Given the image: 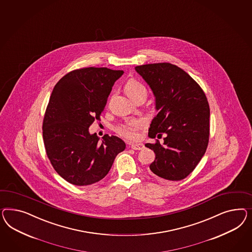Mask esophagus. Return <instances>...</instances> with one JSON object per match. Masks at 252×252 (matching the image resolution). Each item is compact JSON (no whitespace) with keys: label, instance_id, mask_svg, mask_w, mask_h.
Instances as JSON below:
<instances>
[{"label":"esophagus","instance_id":"34e87169","mask_svg":"<svg viewBox=\"0 0 252 252\" xmlns=\"http://www.w3.org/2000/svg\"><path fill=\"white\" fill-rule=\"evenodd\" d=\"M144 145L143 144H130V148L133 150H142Z\"/></svg>","mask_w":252,"mask_h":252}]
</instances>
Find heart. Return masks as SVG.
Here are the masks:
<instances>
[{"label":"heart","mask_w":252,"mask_h":252,"mask_svg":"<svg viewBox=\"0 0 252 252\" xmlns=\"http://www.w3.org/2000/svg\"><path fill=\"white\" fill-rule=\"evenodd\" d=\"M125 90L129 96H132L140 92L146 93V90L144 86L134 79H130L128 81V83L126 84V87H125ZM143 126H144L143 122L134 120V121H130V122L118 126L116 128V131L121 136L124 137L126 139L134 140L138 137V130L141 128H143Z\"/></svg>","instance_id":"heart-1"}]
</instances>
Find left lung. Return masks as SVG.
<instances>
[{
    "label": "left lung",
    "instance_id": "1",
    "mask_svg": "<svg viewBox=\"0 0 252 252\" xmlns=\"http://www.w3.org/2000/svg\"><path fill=\"white\" fill-rule=\"evenodd\" d=\"M156 96L158 113L153 119L148 135L165 134L146 144L156 154L151 174L160 180H183L194 170L205 154L210 136V108L201 87L177 65L159 63L136 66Z\"/></svg>",
    "mask_w": 252,
    "mask_h": 252
}]
</instances>
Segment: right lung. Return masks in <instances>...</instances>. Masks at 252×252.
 I'll use <instances>...</instances> for the list:
<instances>
[{
    "instance_id": "obj_1",
    "label": "right lung",
    "mask_w": 252,
    "mask_h": 252,
    "mask_svg": "<svg viewBox=\"0 0 252 252\" xmlns=\"http://www.w3.org/2000/svg\"><path fill=\"white\" fill-rule=\"evenodd\" d=\"M121 70L87 67L68 72L53 88L44 115V145L55 171L76 186H87L107 176L126 144L105 134L102 142L88 128L100 120Z\"/></svg>"
}]
</instances>
